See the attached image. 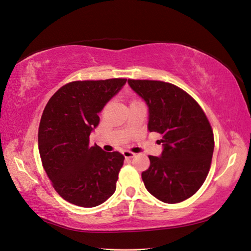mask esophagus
<instances>
[{
    "label": "esophagus",
    "mask_w": 251,
    "mask_h": 251,
    "mask_svg": "<svg viewBox=\"0 0 251 251\" xmlns=\"http://www.w3.org/2000/svg\"><path fill=\"white\" fill-rule=\"evenodd\" d=\"M123 155H124V158H125V159H132L136 154L134 153V152L125 150V151H123Z\"/></svg>",
    "instance_id": "esophagus-1"
}]
</instances>
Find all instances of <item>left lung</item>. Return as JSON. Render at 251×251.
Returning <instances> with one entry per match:
<instances>
[{
	"label": "left lung",
	"mask_w": 251,
	"mask_h": 251,
	"mask_svg": "<svg viewBox=\"0 0 251 251\" xmlns=\"http://www.w3.org/2000/svg\"><path fill=\"white\" fill-rule=\"evenodd\" d=\"M128 83L148 104V128L159 132L164 146L161 156L149 155L150 166L141 178L155 198L181 202L207 178L214 149L212 127L198 102L173 83L140 79Z\"/></svg>",
	"instance_id": "left-lung-1"
}]
</instances>
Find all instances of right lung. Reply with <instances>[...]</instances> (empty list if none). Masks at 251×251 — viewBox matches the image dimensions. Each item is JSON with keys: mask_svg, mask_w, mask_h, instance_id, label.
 <instances>
[{"mask_svg": "<svg viewBox=\"0 0 251 251\" xmlns=\"http://www.w3.org/2000/svg\"><path fill=\"white\" fill-rule=\"evenodd\" d=\"M126 78L76 80L61 87L44 107L38 131L39 153L51 184L78 207H97L116 189L124 156L89 145L99 113Z\"/></svg>", "mask_w": 251, "mask_h": 251, "instance_id": "right-lung-1", "label": "right lung"}]
</instances>
